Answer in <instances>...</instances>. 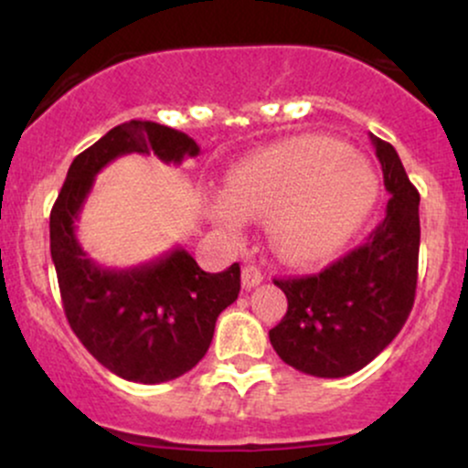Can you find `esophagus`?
I'll list each match as a JSON object with an SVG mask.
<instances>
[{"mask_svg":"<svg viewBox=\"0 0 468 468\" xmlns=\"http://www.w3.org/2000/svg\"><path fill=\"white\" fill-rule=\"evenodd\" d=\"M264 282V272H261L260 266H244L241 268V286H244L246 290L260 286V283Z\"/></svg>","mask_w":468,"mask_h":468,"instance_id":"34e87169","label":"esophagus"}]
</instances>
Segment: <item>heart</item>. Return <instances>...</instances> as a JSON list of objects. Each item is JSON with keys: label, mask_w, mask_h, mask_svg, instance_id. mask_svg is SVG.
Returning <instances> with one entry per match:
<instances>
[{"label": "heart", "mask_w": 468, "mask_h": 468, "mask_svg": "<svg viewBox=\"0 0 468 468\" xmlns=\"http://www.w3.org/2000/svg\"><path fill=\"white\" fill-rule=\"evenodd\" d=\"M374 166L335 138H297L235 166L213 224L238 239L244 218L268 216L272 249L290 264H310L346 246L378 202Z\"/></svg>", "instance_id": "1"}]
</instances>
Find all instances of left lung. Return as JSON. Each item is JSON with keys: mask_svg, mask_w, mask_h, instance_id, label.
<instances>
[{"mask_svg": "<svg viewBox=\"0 0 468 468\" xmlns=\"http://www.w3.org/2000/svg\"><path fill=\"white\" fill-rule=\"evenodd\" d=\"M389 202L367 241L319 275L275 279L288 310L268 332L283 363L319 378L363 369L394 341L413 308L420 193L389 143L369 133Z\"/></svg>", "mask_w": 468, "mask_h": 468, "instance_id": "left-lung-1", "label": "left lung"}]
</instances>
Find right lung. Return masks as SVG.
<instances>
[{"label":"right lung","instance_id":"1","mask_svg":"<svg viewBox=\"0 0 468 468\" xmlns=\"http://www.w3.org/2000/svg\"><path fill=\"white\" fill-rule=\"evenodd\" d=\"M152 152L180 165L200 147L158 122H122L72 160L50 213V255L69 327L103 367L143 385L196 367L219 313L239 294V264L204 272L182 246L133 268H103L80 249L77 222L96 174L118 155Z\"/></svg>","mask_w":468,"mask_h":468}]
</instances>
